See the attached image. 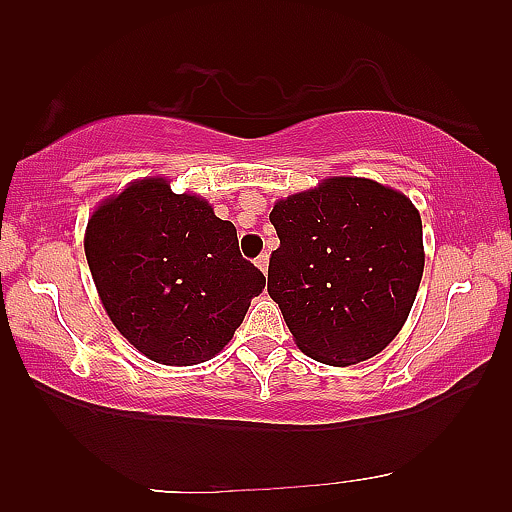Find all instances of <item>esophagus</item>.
Returning a JSON list of instances; mask_svg holds the SVG:
<instances>
[{
    "mask_svg": "<svg viewBox=\"0 0 512 512\" xmlns=\"http://www.w3.org/2000/svg\"><path fill=\"white\" fill-rule=\"evenodd\" d=\"M255 266L262 270V273L266 275L268 273V253H262L257 259H255Z\"/></svg>",
    "mask_w": 512,
    "mask_h": 512,
    "instance_id": "esophagus-1",
    "label": "esophagus"
}]
</instances>
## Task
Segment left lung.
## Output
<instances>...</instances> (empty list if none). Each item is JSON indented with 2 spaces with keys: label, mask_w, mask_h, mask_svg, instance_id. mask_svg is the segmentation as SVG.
Listing matches in <instances>:
<instances>
[{
  "label": "left lung",
  "mask_w": 512,
  "mask_h": 512,
  "mask_svg": "<svg viewBox=\"0 0 512 512\" xmlns=\"http://www.w3.org/2000/svg\"><path fill=\"white\" fill-rule=\"evenodd\" d=\"M279 248L268 264V295L297 347L347 367L396 339L416 301L422 220L405 193L369 178L330 176L275 202Z\"/></svg>",
  "instance_id": "8db88e82"
}]
</instances>
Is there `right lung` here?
Segmentation results:
<instances>
[{"label": "right lung", "instance_id": "1", "mask_svg": "<svg viewBox=\"0 0 512 512\" xmlns=\"http://www.w3.org/2000/svg\"><path fill=\"white\" fill-rule=\"evenodd\" d=\"M96 292L125 339L151 361L189 367L233 339L262 270L239 255L237 231L198 193H173L165 176L129 182L85 226Z\"/></svg>", "mask_w": 512, "mask_h": 512}]
</instances>
